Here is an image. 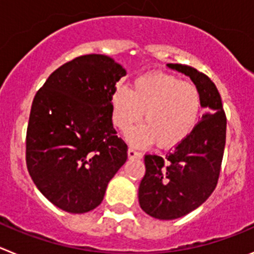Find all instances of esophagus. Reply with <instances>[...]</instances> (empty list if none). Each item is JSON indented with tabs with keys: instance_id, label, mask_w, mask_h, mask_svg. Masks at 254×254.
<instances>
[{
	"instance_id": "obj_1",
	"label": "esophagus",
	"mask_w": 254,
	"mask_h": 254,
	"mask_svg": "<svg viewBox=\"0 0 254 254\" xmlns=\"http://www.w3.org/2000/svg\"><path fill=\"white\" fill-rule=\"evenodd\" d=\"M128 158L129 159H141L142 158V154L133 149V147H128Z\"/></svg>"
}]
</instances>
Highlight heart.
Returning <instances> with one entry per match:
<instances>
[{"instance_id": "heart-1", "label": "heart", "mask_w": 254, "mask_h": 254, "mask_svg": "<svg viewBox=\"0 0 254 254\" xmlns=\"http://www.w3.org/2000/svg\"><path fill=\"white\" fill-rule=\"evenodd\" d=\"M113 122L129 132L142 118L145 125L128 134L129 142L176 146L192 133L201 114V95L193 84L167 73L136 78L132 90L120 86L112 95Z\"/></svg>"}]
</instances>
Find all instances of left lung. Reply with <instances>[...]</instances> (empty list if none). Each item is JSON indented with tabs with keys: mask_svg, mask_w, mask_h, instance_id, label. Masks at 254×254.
<instances>
[{
	"mask_svg": "<svg viewBox=\"0 0 254 254\" xmlns=\"http://www.w3.org/2000/svg\"><path fill=\"white\" fill-rule=\"evenodd\" d=\"M167 66L193 81L206 109L192 133L165 158L145 155L146 173L138 187L141 208L155 219L174 220L196 210L214 192L225 149L226 116L208 76L186 64Z\"/></svg>",
	"mask_w": 254,
	"mask_h": 254,
	"instance_id": "obj_1",
	"label": "left lung"
}]
</instances>
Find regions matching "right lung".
<instances>
[{
    "label": "right lung",
    "instance_id": "add662e5",
    "mask_svg": "<svg viewBox=\"0 0 254 254\" xmlns=\"http://www.w3.org/2000/svg\"><path fill=\"white\" fill-rule=\"evenodd\" d=\"M126 69L104 55L62 64L35 94L26 131V167L47 199L84 214L102 203L127 160L112 123V95Z\"/></svg>",
    "mask_w": 254,
    "mask_h": 254
}]
</instances>
